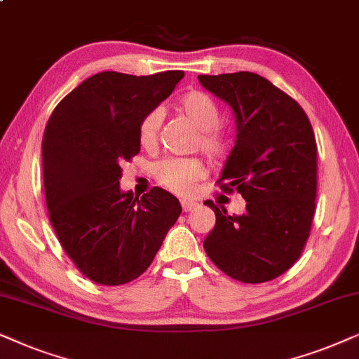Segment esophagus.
I'll use <instances>...</instances> for the list:
<instances>
[{"label":"esophagus","instance_id":"obj_1","mask_svg":"<svg viewBox=\"0 0 359 359\" xmlns=\"http://www.w3.org/2000/svg\"><path fill=\"white\" fill-rule=\"evenodd\" d=\"M182 208H184V212H190V210H194L195 207H197V202H195V200H182Z\"/></svg>","mask_w":359,"mask_h":359}]
</instances>
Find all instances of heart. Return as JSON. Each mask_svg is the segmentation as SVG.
Listing matches in <instances>:
<instances>
[{
    "label": "heart",
    "mask_w": 359,
    "mask_h": 359,
    "mask_svg": "<svg viewBox=\"0 0 359 359\" xmlns=\"http://www.w3.org/2000/svg\"><path fill=\"white\" fill-rule=\"evenodd\" d=\"M175 108L179 109L198 133V146L210 159L222 161L231 149V136L219 126L222 109L208 93L190 90L177 98ZM162 114L159 109L147 111L140 121L137 140L144 149H152L157 144ZM205 164L200 157H165L152 165L156 180L175 194H187L192 185L205 175Z\"/></svg>",
    "instance_id": "b5f03b06"
}]
</instances>
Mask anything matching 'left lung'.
Returning a JSON list of instances; mask_svg holds the SVG:
<instances>
[{"instance_id": "left-lung-1", "label": "left lung", "mask_w": 359, "mask_h": 359, "mask_svg": "<svg viewBox=\"0 0 359 359\" xmlns=\"http://www.w3.org/2000/svg\"><path fill=\"white\" fill-rule=\"evenodd\" d=\"M235 113L236 141L218 184L238 192L246 212L205 205L217 223L203 248L233 279L261 284L294 266L309 240L317 197V142L302 107L252 72L198 75Z\"/></svg>"}]
</instances>
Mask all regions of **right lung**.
<instances>
[{
	"label": "right lung",
	"instance_id": "right-lung-1",
	"mask_svg": "<svg viewBox=\"0 0 359 359\" xmlns=\"http://www.w3.org/2000/svg\"><path fill=\"white\" fill-rule=\"evenodd\" d=\"M182 70L100 72L57 104L42 140L49 219L67 256L93 283L121 285L151 266L182 207L154 187L121 192V165L141 151L142 116L169 97Z\"/></svg>",
	"mask_w": 359,
	"mask_h": 359
}]
</instances>
